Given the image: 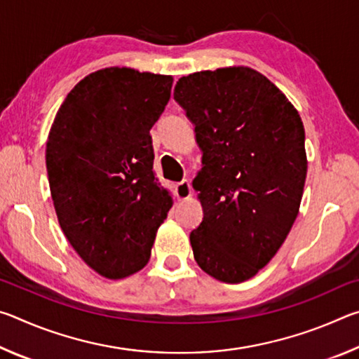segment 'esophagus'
Here are the masks:
<instances>
[{
    "mask_svg": "<svg viewBox=\"0 0 359 359\" xmlns=\"http://www.w3.org/2000/svg\"><path fill=\"white\" fill-rule=\"evenodd\" d=\"M175 196H177V199H180V201H185V199L190 198L191 196L190 182L188 180L179 182V184L175 185Z\"/></svg>",
    "mask_w": 359,
    "mask_h": 359,
    "instance_id": "1",
    "label": "esophagus"
}]
</instances>
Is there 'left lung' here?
I'll list each match as a JSON object with an SVG mask.
<instances>
[{"label":"left lung","instance_id":"8db88e82","mask_svg":"<svg viewBox=\"0 0 359 359\" xmlns=\"http://www.w3.org/2000/svg\"><path fill=\"white\" fill-rule=\"evenodd\" d=\"M174 100L203 150L193 188L203 222L193 257L210 277L241 283L274 258L299 214L307 175L299 112L248 66L180 77Z\"/></svg>","mask_w":359,"mask_h":359}]
</instances>
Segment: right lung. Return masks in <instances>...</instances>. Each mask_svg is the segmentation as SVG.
I'll list each match as a JSON object with an SVG mask.
<instances>
[{
	"label": "right lung",
	"mask_w": 359,
	"mask_h": 359,
	"mask_svg": "<svg viewBox=\"0 0 359 359\" xmlns=\"http://www.w3.org/2000/svg\"><path fill=\"white\" fill-rule=\"evenodd\" d=\"M172 76L111 66L83 77L48 131L46 166L66 239L100 276L118 280L149 263L172 196L154 171L150 128Z\"/></svg>",
	"instance_id": "add662e5"
}]
</instances>
